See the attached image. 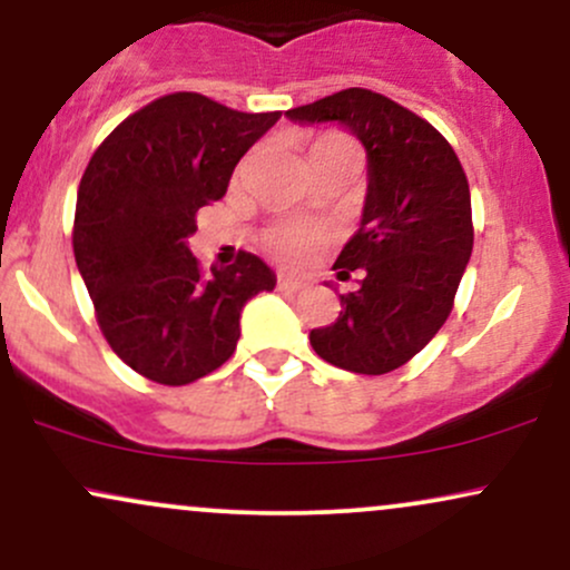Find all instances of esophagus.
<instances>
[{
	"mask_svg": "<svg viewBox=\"0 0 570 570\" xmlns=\"http://www.w3.org/2000/svg\"><path fill=\"white\" fill-rule=\"evenodd\" d=\"M305 281H299V278H292V276H281L278 278V289L281 292H299V289H305Z\"/></svg>",
	"mask_w": 570,
	"mask_h": 570,
	"instance_id": "34e87169",
	"label": "esophagus"
}]
</instances>
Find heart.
<instances>
[{
  "instance_id": "1",
  "label": "heart",
  "mask_w": 570,
  "mask_h": 570,
  "mask_svg": "<svg viewBox=\"0 0 570 570\" xmlns=\"http://www.w3.org/2000/svg\"><path fill=\"white\" fill-rule=\"evenodd\" d=\"M311 158H353L358 160L356 144L340 134H324L316 139L311 149ZM324 240V233L316 227H281V230L267 235V248L286 263H297L303 259L313 246Z\"/></svg>"
}]
</instances>
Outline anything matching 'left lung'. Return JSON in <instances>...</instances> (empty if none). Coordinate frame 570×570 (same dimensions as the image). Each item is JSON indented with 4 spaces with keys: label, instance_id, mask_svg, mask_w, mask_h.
<instances>
[{
    "label": "left lung",
    "instance_id": "left-lung-1",
    "mask_svg": "<svg viewBox=\"0 0 570 570\" xmlns=\"http://www.w3.org/2000/svg\"><path fill=\"white\" fill-rule=\"evenodd\" d=\"M286 117L345 128L367 153L362 222L335 263L340 281L362 271V289L340 294L337 322L313 330L311 345L340 370L385 375L453 311L474 246L466 174L440 130L372 90H340Z\"/></svg>",
    "mask_w": 570,
    "mask_h": 570
}]
</instances>
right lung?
Masks as SVG:
<instances>
[{
  "label": "right lung",
  "mask_w": 570,
  "mask_h": 570,
  "mask_svg": "<svg viewBox=\"0 0 570 570\" xmlns=\"http://www.w3.org/2000/svg\"><path fill=\"white\" fill-rule=\"evenodd\" d=\"M281 112H235L200 94H171L104 139L77 189L75 259L98 326L130 370L187 385L233 356L240 311L276 289L257 254L198 267L187 238L195 212L227 193L230 176Z\"/></svg>",
  "instance_id": "add662e5"
}]
</instances>
